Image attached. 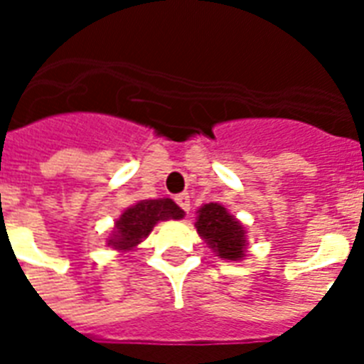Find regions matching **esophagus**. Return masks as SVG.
<instances>
[{
    "label": "esophagus",
    "mask_w": 364,
    "mask_h": 364,
    "mask_svg": "<svg viewBox=\"0 0 364 364\" xmlns=\"http://www.w3.org/2000/svg\"><path fill=\"white\" fill-rule=\"evenodd\" d=\"M176 202L177 205L181 208L183 211H191V196H188V193H183V194H177L176 196Z\"/></svg>",
    "instance_id": "1"
}]
</instances>
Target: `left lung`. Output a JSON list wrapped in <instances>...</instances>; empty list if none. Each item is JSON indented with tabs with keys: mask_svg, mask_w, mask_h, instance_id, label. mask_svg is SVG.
<instances>
[{
	"mask_svg": "<svg viewBox=\"0 0 364 364\" xmlns=\"http://www.w3.org/2000/svg\"><path fill=\"white\" fill-rule=\"evenodd\" d=\"M196 232L217 257L227 260H242L247 251L245 228L221 204H204L198 211Z\"/></svg>",
	"mask_w": 364,
	"mask_h": 364,
	"instance_id": "8db88e82",
	"label": "left lung"
}]
</instances>
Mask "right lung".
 Returning a JSON list of instances; mask_svg holds the SVG:
<instances>
[{"instance_id": "1", "label": "right lung", "mask_w": 364, "mask_h": 364, "mask_svg": "<svg viewBox=\"0 0 364 364\" xmlns=\"http://www.w3.org/2000/svg\"><path fill=\"white\" fill-rule=\"evenodd\" d=\"M185 211L170 198L159 200H139L137 204L124 210L115 221V228L107 245L117 251H130L147 238L154 225L168 219H183Z\"/></svg>"}]
</instances>
